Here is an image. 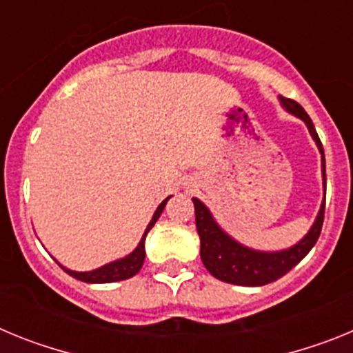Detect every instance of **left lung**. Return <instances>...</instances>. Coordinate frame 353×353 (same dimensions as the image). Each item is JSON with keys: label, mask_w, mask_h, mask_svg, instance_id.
I'll list each match as a JSON object with an SVG mask.
<instances>
[{"label": "left lung", "mask_w": 353, "mask_h": 353, "mask_svg": "<svg viewBox=\"0 0 353 353\" xmlns=\"http://www.w3.org/2000/svg\"><path fill=\"white\" fill-rule=\"evenodd\" d=\"M279 99H281V104L288 109L290 113H293L295 117L302 118L305 121V125L310 129L311 136L316 141L318 150L322 154V170L323 180H325L323 146L320 138H318L316 130H314L313 121H311V118L307 117V113H305L304 108L299 102L292 101V99H286L283 95ZM192 201H194L196 228H198V235L199 240H201V261H203L207 270L214 277H217V279H221L224 283L242 286L269 285V283L277 281L279 277L290 272L313 249V245L316 244L320 232H322L323 215H325V199H323L322 208L318 212V217L314 221L313 228H311L310 233L297 245H293V248L281 252H258L236 244L235 240L230 239L215 224L208 208L199 199L192 198Z\"/></svg>", "instance_id": "left-lung-1"}]
</instances>
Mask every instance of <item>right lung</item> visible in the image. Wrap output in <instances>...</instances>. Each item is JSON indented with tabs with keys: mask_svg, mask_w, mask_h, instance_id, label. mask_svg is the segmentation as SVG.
I'll return each instance as SVG.
<instances>
[{
	"mask_svg": "<svg viewBox=\"0 0 353 353\" xmlns=\"http://www.w3.org/2000/svg\"><path fill=\"white\" fill-rule=\"evenodd\" d=\"M168 199H164V201L159 205L157 212L154 214V219H152V223H150L148 228H146V232H145V235H143L141 242H139V245L136 248V251L130 252L129 256L121 258V260H118V261H113V263L104 265V267H101V269H97V270H92V272H74V270H68V269H65V267H61V269H63L67 274H70L72 277H76V279H79V281H84V283H114V281H123V279H129V277L136 276V274L141 270L143 261H145L146 233L152 230V226L155 224V221L161 217L162 210H164V207H166V203H168Z\"/></svg>",
	"mask_w": 353,
	"mask_h": 353,
	"instance_id": "1",
	"label": "right lung"
}]
</instances>
